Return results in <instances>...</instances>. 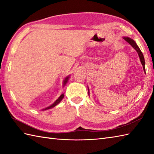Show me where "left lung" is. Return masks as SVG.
I'll return each instance as SVG.
<instances>
[{"instance_id": "left-lung-1", "label": "left lung", "mask_w": 154, "mask_h": 154, "mask_svg": "<svg viewBox=\"0 0 154 154\" xmlns=\"http://www.w3.org/2000/svg\"><path fill=\"white\" fill-rule=\"evenodd\" d=\"M124 40H125L128 43H129L130 45H132L133 48L135 49V50L137 51V53L138 54V56L140 57V61H141L142 65L143 66V71L146 73V69H145V60H144V57H143V55L142 54V52L140 50V49L139 48V47L138 46V45L136 44V43L135 42L134 40H133L132 39L128 37H124L123 38ZM88 91H89V87H88Z\"/></svg>"}]
</instances>
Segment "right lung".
<instances>
[{"mask_svg": "<svg viewBox=\"0 0 154 154\" xmlns=\"http://www.w3.org/2000/svg\"><path fill=\"white\" fill-rule=\"evenodd\" d=\"M69 76H67V77H66L65 78V79H64V81H63V87L65 85H66V83H67V81H68V79H69ZM63 97H64V94H61V96L58 98V99L55 101V102L51 104V105H50V106H48V107H47V108H45V109H43L42 110H48V109H52V108H54V106H55L57 105V104H59L60 103V102H61V100L63 99Z\"/></svg>", "mask_w": 154, "mask_h": 154, "instance_id": "1", "label": "right lung"}]
</instances>
